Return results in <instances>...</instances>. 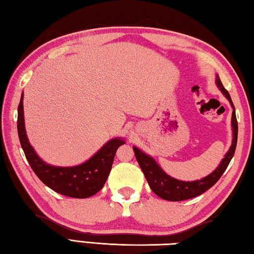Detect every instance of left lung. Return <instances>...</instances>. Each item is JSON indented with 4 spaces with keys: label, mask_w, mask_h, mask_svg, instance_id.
<instances>
[{
    "label": "left lung",
    "mask_w": 254,
    "mask_h": 254,
    "mask_svg": "<svg viewBox=\"0 0 254 254\" xmlns=\"http://www.w3.org/2000/svg\"><path fill=\"white\" fill-rule=\"evenodd\" d=\"M216 84L224 96H226L229 102H230L233 109L231 118L233 137L230 149H229L222 161L220 162L219 167H217V169L214 170L212 174H210L207 177H204V178L195 181H181L178 179H175L167 175L166 172L160 168L154 158L146 155L145 152L138 149L137 147H132L136 159L140 166L143 175L146 177L148 185H149L150 189L161 199L168 200V201H181V200H187L197 197V195L203 193L204 191L211 188V187L221 178L223 172L226 171L227 167L230 164V161L234 155V151H236L238 141V122L236 117V108H234L230 94H229L228 90L223 87V85L218 75L216 76Z\"/></svg>",
    "instance_id": "obj_1"
}]
</instances>
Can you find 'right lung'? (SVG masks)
Wrapping results in <instances>:
<instances>
[{"label":"right lung","instance_id":"add662e5","mask_svg":"<svg viewBox=\"0 0 254 254\" xmlns=\"http://www.w3.org/2000/svg\"><path fill=\"white\" fill-rule=\"evenodd\" d=\"M17 132L28 164L42 183L57 193L79 199L92 197L103 188L112 170L115 154L125 143L122 138H114L87 161L74 167H56L46 164L28 142L24 124L23 94L17 108Z\"/></svg>","mask_w":254,"mask_h":254}]
</instances>
